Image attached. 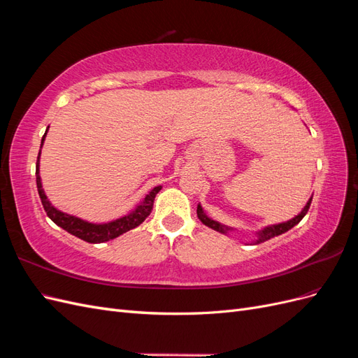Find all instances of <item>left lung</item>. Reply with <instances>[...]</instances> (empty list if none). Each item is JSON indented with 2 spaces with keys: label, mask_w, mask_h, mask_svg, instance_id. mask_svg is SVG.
Wrapping results in <instances>:
<instances>
[{
  "label": "left lung",
  "mask_w": 358,
  "mask_h": 358,
  "mask_svg": "<svg viewBox=\"0 0 358 358\" xmlns=\"http://www.w3.org/2000/svg\"><path fill=\"white\" fill-rule=\"evenodd\" d=\"M310 201H312V197L308 200L306 206L301 209V212H300L299 215H296L292 220H289V221H287V222L267 225V227H264L263 230L257 231V233H255V234H257V239L254 241V243L257 245V243L266 242V241H268V239H272V237H275V236H279V234H282V233L291 230L292 227L297 225V224L303 220V216H305V215L308 213ZM197 216H199V220H200L204 225H208L209 229H212V230H215V231H220V233H222V234H229L230 231H233L231 227H227V225H224V224H221V222H218V221H215V220L210 218V216L206 215V212H204L203 208H201V204L197 206Z\"/></svg>",
  "instance_id": "1"
}]
</instances>
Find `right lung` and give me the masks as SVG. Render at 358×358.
<instances>
[{"instance_id": "add662e5", "label": "right lung", "mask_w": 358, "mask_h": 358, "mask_svg": "<svg viewBox=\"0 0 358 358\" xmlns=\"http://www.w3.org/2000/svg\"><path fill=\"white\" fill-rule=\"evenodd\" d=\"M48 129H49V127H48ZM48 129H46V133H48ZM46 133L41 138V146H43V143H45ZM40 154H41V149H40L38 157H37L36 180H37V189H38V196L41 199L43 208H45L49 218L53 222H55L58 227H61V229H64L66 231H69L70 234L79 237V239L88 242V243H103V242H107V241H112V239H115V237L136 229V227L142 224L150 215V212H152L155 196L162 188L159 185V187H155L154 189H150L149 194H146V197L142 200V203L136 206L134 210L121 216V218L109 221V222H103V224L88 222V221L78 218V216H73V215H69V213H64V212L58 210L55 206H53L49 201L48 196L45 194V189H43V185H41Z\"/></svg>"}]
</instances>
